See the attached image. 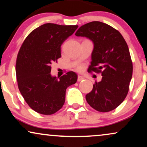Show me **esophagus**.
Segmentation results:
<instances>
[{
  "label": "esophagus",
  "instance_id": "obj_1",
  "mask_svg": "<svg viewBox=\"0 0 147 147\" xmlns=\"http://www.w3.org/2000/svg\"><path fill=\"white\" fill-rule=\"evenodd\" d=\"M84 79V78H83V77H81V76H78V79H77V81H83V80Z\"/></svg>",
  "mask_w": 147,
  "mask_h": 147
}]
</instances>
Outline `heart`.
Returning <instances> with one entry per match:
<instances>
[{
  "instance_id": "1",
  "label": "heart",
  "mask_w": 147,
  "mask_h": 147,
  "mask_svg": "<svg viewBox=\"0 0 147 147\" xmlns=\"http://www.w3.org/2000/svg\"><path fill=\"white\" fill-rule=\"evenodd\" d=\"M83 68V67L82 65H79V66H77V70L79 72L82 71Z\"/></svg>"
}]
</instances>
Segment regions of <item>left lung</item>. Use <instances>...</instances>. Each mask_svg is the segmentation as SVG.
<instances>
[{"mask_svg":"<svg viewBox=\"0 0 147 147\" xmlns=\"http://www.w3.org/2000/svg\"><path fill=\"white\" fill-rule=\"evenodd\" d=\"M77 36H85L94 44L92 62L87 71L101 73L85 96L87 103L99 112H109L123 102L129 91L133 65L127 42L117 30L100 22L81 26Z\"/></svg>","mask_w":147,"mask_h":147,"instance_id":"8db88e82","label":"left lung"}]
</instances>
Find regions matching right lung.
I'll list each match as a JSON object with an SVG mask.
<instances>
[{"label":"right lung","mask_w":147,"mask_h":147,"mask_svg":"<svg viewBox=\"0 0 147 147\" xmlns=\"http://www.w3.org/2000/svg\"><path fill=\"white\" fill-rule=\"evenodd\" d=\"M77 25L47 23L32 30L25 38L16 60V78L24 99L32 110L54 114L63 107L68 87L77 81L70 71L60 79L51 77V64L61 57V45L75 32Z\"/></svg>","instance_id":"obj_1"}]
</instances>
